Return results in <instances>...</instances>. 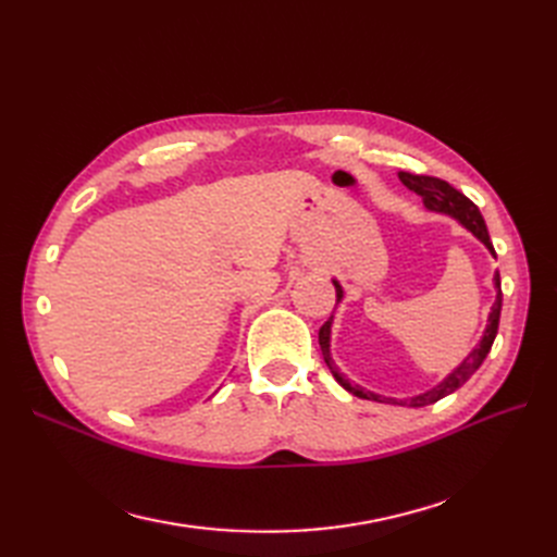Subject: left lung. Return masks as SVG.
<instances>
[{
	"label": "left lung",
	"instance_id": "obj_1",
	"mask_svg": "<svg viewBox=\"0 0 557 557\" xmlns=\"http://www.w3.org/2000/svg\"><path fill=\"white\" fill-rule=\"evenodd\" d=\"M399 178H401L404 185H407L409 190H413L416 195L423 197V205H425L428 209L458 218V221H460L471 234H474V237H479L487 248H491V252L495 256L491 234H487L485 221H483V215H481V211H479V207L474 205V201H471L469 197H465L460 190H455L448 181H442V178H436V176H418V174H409V172H399ZM495 285H497V299H495L491 315H487V327H485V334H483L481 344L469 352V358H467L458 369H455V372H453L444 383L432 387L430 393L418 395V397H413L411 401H407L409 407H428V404H434V401H440L442 397L455 393V391H458V387H460L465 381H469V376L474 374L476 369L483 364L485 356H487V352H491V348H493V342H495V336H497V327H499V313H502L499 274H495ZM334 288H336V301H339V299L344 297V290L339 288V283H336V281H334ZM330 320H332V315H330ZM330 320H327V323H325L323 327H320V332H318V344H320V350H323V360H325V364L330 367V372L334 374V379L339 381V383L346 387V391L352 393L356 397L372 399V401H393V404H399L397 399H385V397H379V395H374V393H367V391H362V387L352 385L348 379H344L339 372H336V367H334V362H332V358H330Z\"/></svg>",
	"mask_w": 557,
	"mask_h": 557
}]
</instances>
